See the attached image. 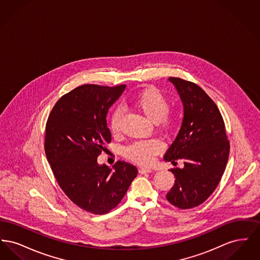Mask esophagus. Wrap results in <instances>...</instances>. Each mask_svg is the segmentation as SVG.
I'll return each mask as SVG.
<instances>
[{
  "mask_svg": "<svg viewBox=\"0 0 260 260\" xmlns=\"http://www.w3.org/2000/svg\"><path fill=\"white\" fill-rule=\"evenodd\" d=\"M138 172H139V173H141V174H144V173H151L152 170L148 169V168H140V169L138 170Z\"/></svg>",
  "mask_w": 260,
  "mask_h": 260,
  "instance_id": "obj_1",
  "label": "esophagus"
}]
</instances>
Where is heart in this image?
<instances>
[{
	"instance_id": "heart-1",
	"label": "heart",
	"mask_w": 260,
	"mask_h": 260,
	"mask_svg": "<svg viewBox=\"0 0 260 260\" xmlns=\"http://www.w3.org/2000/svg\"><path fill=\"white\" fill-rule=\"evenodd\" d=\"M134 104L150 121L165 132L173 135L180 125V119L177 115L170 114V101L168 98L155 87H147L139 92L134 99ZM123 113L121 109H116L112 114L110 128L112 134L117 135L121 129ZM164 150L161 140L152 138L147 140L135 141L127 145L124 150L125 158L139 165H150L155 157Z\"/></svg>"
}]
</instances>
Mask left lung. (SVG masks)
Returning <instances> with one entry per match:
<instances>
[{"label":"left lung","instance_id":"8db88e82","mask_svg":"<svg viewBox=\"0 0 260 260\" xmlns=\"http://www.w3.org/2000/svg\"><path fill=\"white\" fill-rule=\"evenodd\" d=\"M183 103L179 133L165 154V161H184V168L171 169L174 185L167 200L187 210L198 207L218 185L229 157L230 144L219 109L203 88L180 78H169Z\"/></svg>","mask_w":260,"mask_h":260}]
</instances>
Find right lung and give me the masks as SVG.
Here are the masks:
<instances>
[{
  "label": "right lung",
  "instance_id": "add662e5",
  "mask_svg": "<svg viewBox=\"0 0 260 260\" xmlns=\"http://www.w3.org/2000/svg\"><path fill=\"white\" fill-rule=\"evenodd\" d=\"M124 85H83L55 103L46 124L45 152L65 195L79 208L105 214L124 198L137 175L134 165L118 161L113 170L98 157L111 142L106 115Z\"/></svg>",
  "mask_w": 260,
  "mask_h": 260
}]
</instances>
